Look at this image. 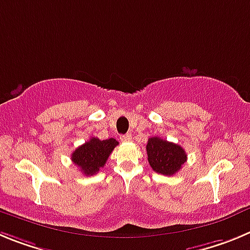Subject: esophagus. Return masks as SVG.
Here are the masks:
<instances>
[{"mask_svg":"<svg viewBox=\"0 0 250 250\" xmlns=\"http://www.w3.org/2000/svg\"><path fill=\"white\" fill-rule=\"evenodd\" d=\"M121 141H122V142H130V141H132V136H130L129 133L123 134V136H121Z\"/></svg>","mask_w":250,"mask_h":250,"instance_id":"1","label":"esophagus"}]
</instances>
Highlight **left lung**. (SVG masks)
Masks as SVG:
<instances>
[{"label": "left lung", "mask_w": 250, "mask_h": 250, "mask_svg": "<svg viewBox=\"0 0 250 250\" xmlns=\"http://www.w3.org/2000/svg\"><path fill=\"white\" fill-rule=\"evenodd\" d=\"M146 149L150 167L159 174H175L187 162V153L181 146L159 137L148 139Z\"/></svg>", "instance_id": "8db88e82"}]
</instances>
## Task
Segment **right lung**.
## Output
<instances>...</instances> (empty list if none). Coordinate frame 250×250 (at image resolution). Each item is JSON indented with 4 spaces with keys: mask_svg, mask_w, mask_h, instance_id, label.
<instances>
[{
    "mask_svg": "<svg viewBox=\"0 0 250 250\" xmlns=\"http://www.w3.org/2000/svg\"><path fill=\"white\" fill-rule=\"evenodd\" d=\"M118 146V142L114 138L101 139L92 137L84 145L80 146L72 153V162L80 168L84 175H93L104 167L105 162L114 147Z\"/></svg>",
    "mask_w": 250,
    "mask_h": 250,
    "instance_id": "obj_1",
    "label": "right lung"
}]
</instances>
